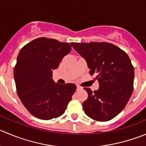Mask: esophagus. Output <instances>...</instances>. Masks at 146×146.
I'll return each mask as SVG.
<instances>
[{
    "mask_svg": "<svg viewBox=\"0 0 146 146\" xmlns=\"http://www.w3.org/2000/svg\"><path fill=\"white\" fill-rule=\"evenodd\" d=\"M77 90H82V88L80 87V86H77Z\"/></svg>",
    "mask_w": 146,
    "mask_h": 146,
    "instance_id": "obj_1",
    "label": "esophagus"
}]
</instances>
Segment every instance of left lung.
Listing matches in <instances>:
<instances>
[{"label": "left lung", "mask_w": 146, "mask_h": 146, "mask_svg": "<svg viewBox=\"0 0 146 146\" xmlns=\"http://www.w3.org/2000/svg\"><path fill=\"white\" fill-rule=\"evenodd\" d=\"M73 48L86 60L90 75L96 74L97 90L87 91L83 103L84 112L97 121H108L123 110L133 90L134 68L128 55L109 43H71Z\"/></svg>", "instance_id": "obj_1"}]
</instances>
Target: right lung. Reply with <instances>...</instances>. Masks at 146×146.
Listing matches in <instances>:
<instances>
[{"mask_svg": "<svg viewBox=\"0 0 146 146\" xmlns=\"http://www.w3.org/2000/svg\"><path fill=\"white\" fill-rule=\"evenodd\" d=\"M70 50L68 43L47 38L35 39L20 50L13 71L17 93L35 118H58L71 100L76 85L58 84L52 78L53 70Z\"/></svg>", "mask_w": 146, "mask_h": 146, "instance_id": "add662e5", "label": "right lung"}]
</instances>
